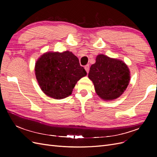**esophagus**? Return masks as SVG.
I'll return each instance as SVG.
<instances>
[{
    "instance_id": "esophagus-1",
    "label": "esophagus",
    "mask_w": 157,
    "mask_h": 157,
    "mask_svg": "<svg viewBox=\"0 0 157 157\" xmlns=\"http://www.w3.org/2000/svg\"><path fill=\"white\" fill-rule=\"evenodd\" d=\"M84 69H85V70H86V72H87V73H88L89 69H90V67H89V65H85Z\"/></svg>"
}]
</instances>
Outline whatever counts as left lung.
<instances>
[{
  "instance_id": "8db88e82",
  "label": "left lung",
  "mask_w": 157,
  "mask_h": 157,
  "mask_svg": "<svg viewBox=\"0 0 157 157\" xmlns=\"http://www.w3.org/2000/svg\"><path fill=\"white\" fill-rule=\"evenodd\" d=\"M88 78L93 82L98 96L105 101L119 98L127 88L130 72L124 61L99 54L92 65Z\"/></svg>"
}]
</instances>
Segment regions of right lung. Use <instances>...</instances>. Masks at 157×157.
I'll list each match as a JSON object with an SVG mask.
<instances>
[{"label":"right lung","mask_w":157,"mask_h":157,"mask_svg":"<svg viewBox=\"0 0 157 157\" xmlns=\"http://www.w3.org/2000/svg\"><path fill=\"white\" fill-rule=\"evenodd\" d=\"M35 72L42 91L56 99L69 96L77 81L87 75L77 57L68 50L43 54L36 61Z\"/></svg>","instance_id":"1"}]
</instances>
